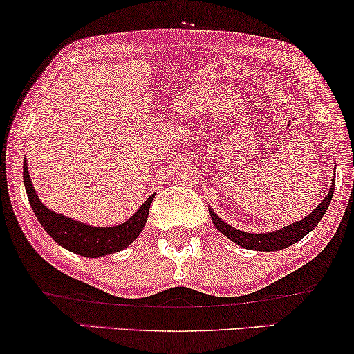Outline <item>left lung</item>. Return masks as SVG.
Listing matches in <instances>:
<instances>
[{
    "label": "left lung",
    "instance_id": "8db88e82",
    "mask_svg": "<svg viewBox=\"0 0 354 354\" xmlns=\"http://www.w3.org/2000/svg\"><path fill=\"white\" fill-rule=\"evenodd\" d=\"M333 189H335V184L332 183L326 198L315 208V212H311L310 215L305 216L300 221L293 223V225H288L283 229H279V231L265 232V234L243 232V231H239V229H236V227L229 226L227 223L223 221L220 216L215 215V212L210 210V216L213 220V225H215L218 231L225 234L229 241L236 242L237 245L248 248V250H258V252L282 250V248H287V247H290L292 243L298 242L300 239L305 237L308 232L315 229L317 223L321 221V218L324 216L328 203L332 202Z\"/></svg>",
    "mask_w": 354,
    "mask_h": 354
}]
</instances>
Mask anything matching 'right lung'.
<instances>
[{"mask_svg":"<svg viewBox=\"0 0 354 354\" xmlns=\"http://www.w3.org/2000/svg\"><path fill=\"white\" fill-rule=\"evenodd\" d=\"M24 184H26L28 202L33 208L35 216L38 218L39 225L46 229V232L59 245L77 253V255L88 258L104 257L127 248L141 234L147 221L149 208H151L153 201V196L149 197L142 203V207L120 226L93 227L72 220V218L54 213L43 205L37 192H35L32 179H30L27 160L24 162Z\"/></svg>","mask_w":354,"mask_h":354,"instance_id":"right-lung-1","label":"right lung"}]
</instances>
